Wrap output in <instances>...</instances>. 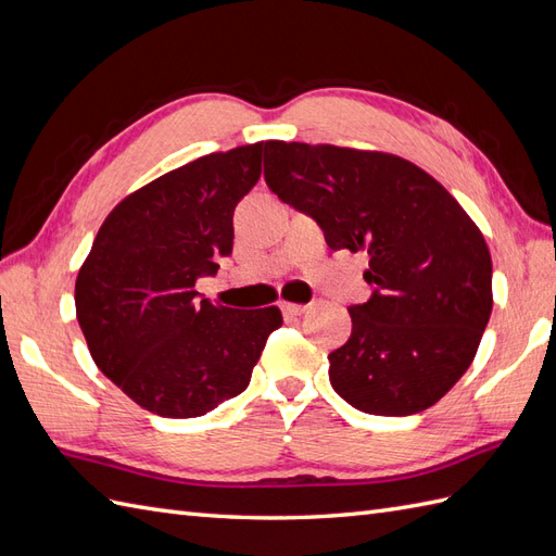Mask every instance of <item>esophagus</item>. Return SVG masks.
I'll return each mask as SVG.
<instances>
[{"mask_svg": "<svg viewBox=\"0 0 556 556\" xmlns=\"http://www.w3.org/2000/svg\"><path fill=\"white\" fill-rule=\"evenodd\" d=\"M309 309V305H301V303H281V312L283 317H301Z\"/></svg>", "mask_w": 556, "mask_h": 556, "instance_id": "1", "label": "esophagus"}]
</instances>
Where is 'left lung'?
<instances>
[{
	"label": "left lung",
	"instance_id": "left-lung-1",
	"mask_svg": "<svg viewBox=\"0 0 556 556\" xmlns=\"http://www.w3.org/2000/svg\"><path fill=\"white\" fill-rule=\"evenodd\" d=\"M265 182L307 213L333 251L368 253L374 295L329 354L333 390L374 416L430 408L472 364L493 289L483 235L453 194L388 152L265 142Z\"/></svg>",
	"mask_w": 556,
	"mask_h": 556
}]
</instances>
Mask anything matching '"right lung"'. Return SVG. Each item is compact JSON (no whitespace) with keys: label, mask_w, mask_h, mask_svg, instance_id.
Segmentation results:
<instances>
[{"label":"right lung","mask_w":556,"mask_h":556,"mask_svg":"<svg viewBox=\"0 0 556 556\" xmlns=\"http://www.w3.org/2000/svg\"><path fill=\"white\" fill-rule=\"evenodd\" d=\"M265 142L211 152L124 197L75 283L96 366L140 408L197 418L244 392L281 326L277 305L235 309L194 281L232 253V213L261 178Z\"/></svg>","instance_id":"right-lung-1"}]
</instances>
